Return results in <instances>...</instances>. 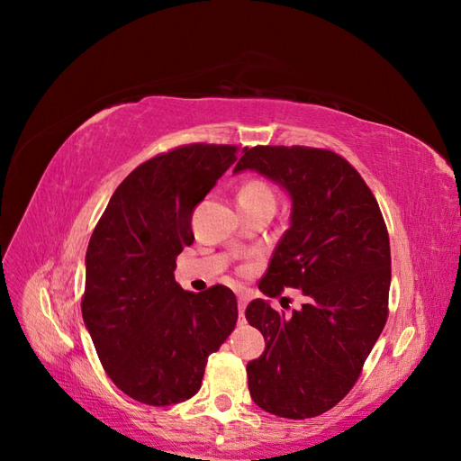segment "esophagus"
Returning <instances> with one entry per match:
<instances>
[{
	"mask_svg": "<svg viewBox=\"0 0 461 461\" xmlns=\"http://www.w3.org/2000/svg\"><path fill=\"white\" fill-rule=\"evenodd\" d=\"M248 302H249V298L246 294H239V313H240L242 319H244V312H246Z\"/></svg>",
	"mask_w": 461,
	"mask_h": 461,
	"instance_id": "obj_1",
	"label": "esophagus"
}]
</instances>
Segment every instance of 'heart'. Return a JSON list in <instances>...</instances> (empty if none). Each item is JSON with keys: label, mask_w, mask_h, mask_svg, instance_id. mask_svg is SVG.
Wrapping results in <instances>:
<instances>
[{"label": "heart", "mask_w": 461, "mask_h": 461, "mask_svg": "<svg viewBox=\"0 0 461 461\" xmlns=\"http://www.w3.org/2000/svg\"><path fill=\"white\" fill-rule=\"evenodd\" d=\"M239 200L242 202H275V194L269 185H265L263 180H248V183L240 188Z\"/></svg>", "instance_id": "b5f03b06"}]
</instances>
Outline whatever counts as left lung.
<instances>
[{
    "label": "left lung",
    "instance_id": "1",
    "mask_svg": "<svg viewBox=\"0 0 461 461\" xmlns=\"http://www.w3.org/2000/svg\"><path fill=\"white\" fill-rule=\"evenodd\" d=\"M234 173L256 171L283 186L290 227L259 281L265 296L303 294L300 310L278 313L248 303L265 350L246 366L249 396L265 411L308 420L350 393L386 323L390 242L379 203L344 158L302 146L244 148Z\"/></svg>",
    "mask_w": 461,
    "mask_h": 461
}]
</instances>
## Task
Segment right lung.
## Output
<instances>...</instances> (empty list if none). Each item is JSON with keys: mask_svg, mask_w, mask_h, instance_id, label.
<instances>
[{"mask_svg": "<svg viewBox=\"0 0 461 461\" xmlns=\"http://www.w3.org/2000/svg\"><path fill=\"white\" fill-rule=\"evenodd\" d=\"M236 146L190 144L122 180L86 249L82 319L109 379L148 406L198 393L209 354L232 332V290H183L176 256L194 242L192 213L229 167Z\"/></svg>", "mask_w": 461, "mask_h": 461, "instance_id": "add662e5", "label": "right lung"}]
</instances>
